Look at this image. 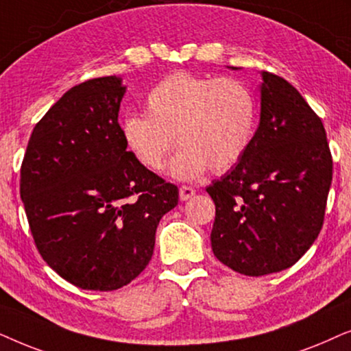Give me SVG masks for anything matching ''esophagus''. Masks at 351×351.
Segmentation results:
<instances>
[{
  "label": "esophagus",
  "instance_id": "1",
  "mask_svg": "<svg viewBox=\"0 0 351 351\" xmlns=\"http://www.w3.org/2000/svg\"><path fill=\"white\" fill-rule=\"evenodd\" d=\"M195 194V191L193 188H189V186H181L180 188V199L181 200H188L193 197Z\"/></svg>",
  "mask_w": 351,
  "mask_h": 351
}]
</instances>
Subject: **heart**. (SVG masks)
I'll return each instance as SVG.
<instances>
[{
  "label": "heart",
  "instance_id": "obj_1",
  "mask_svg": "<svg viewBox=\"0 0 351 351\" xmlns=\"http://www.w3.org/2000/svg\"><path fill=\"white\" fill-rule=\"evenodd\" d=\"M145 114L121 120V136L132 156L151 171H162L168 154L170 175L181 181L230 170L254 138L256 101L236 78L175 72L149 91Z\"/></svg>",
  "mask_w": 351,
  "mask_h": 351
}]
</instances>
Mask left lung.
<instances>
[{
    "mask_svg": "<svg viewBox=\"0 0 351 351\" xmlns=\"http://www.w3.org/2000/svg\"><path fill=\"white\" fill-rule=\"evenodd\" d=\"M261 78L250 146L207 188L215 202L213 254L245 276L278 273L302 258L322 228L332 181L319 117L284 78L269 72Z\"/></svg>",
    "mask_w": 351,
    "mask_h": 351,
    "instance_id": "obj_1",
    "label": "left lung"
}]
</instances>
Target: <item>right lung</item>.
Masks as SVG:
<instances>
[{"label":"right lung","instance_id":"1","mask_svg":"<svg viewBox=\"0 0 351 351\" xmlns=\"http://www.w3.org/2000/svg\"><path fill=\"white\" fill-rule=\"evenodd\" d=\"M125 91L115 75L70 88L36 123L21 168L36 249L86 291H115L139 276L158 221L178 205V188L127 151L119 125Z\"/></svg>","mask_w":351,"mask_h":351}]
</instances>
